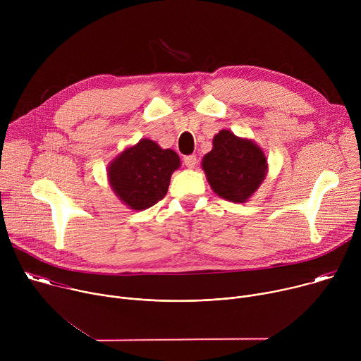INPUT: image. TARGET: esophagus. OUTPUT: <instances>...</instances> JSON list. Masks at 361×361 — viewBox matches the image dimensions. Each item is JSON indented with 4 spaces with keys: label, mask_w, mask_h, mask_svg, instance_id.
I'll use <instances>...</instances> for the list:
<instances>
[{
    "label": "esophagus",
    "mask_w": 361,
    "mask_h": 361,
    "mask_svg": "<svg viewBox=\"0 0 361 361\" xmlns=\"http://www.w3.org/2000/svg\"><path fill=\"white\" fill-rule=\"evenodd\" d=\"M184 164L188 167V169H194V166L197 164V157L195 156H185L184 157Z\"/></svg>",
    "instance_id": "esophagus-1"
}]
</instances>
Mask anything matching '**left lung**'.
<instances>
[{"label":"left lung","instance_id":"obj_1","mask_svg":"<svg viewBox=\"0 0 361 361\" xmlns=\"http://www.w3.org/2000/svg\"><path fill=\"white\" fill-rule=\"evenodd\" d=\"M202 170L220 197L244 202L264 180L267 160L260 147L252 141L221 130L213 140V149L202 159Z\"/></svg>","mask_w":361,"mask_h":361}]
</instances>
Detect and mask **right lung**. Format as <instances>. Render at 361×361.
<instances>
[{
	"label": "right lung",
	"mask_w": 361,
	"mask_h": 361,
	"mask_svg": "<svg viewBox=\"0 0 361 361\" xmlns=\"http://www.w3.org/2000/svg\"><path fill=\"white\" fill-rule=\"evenodd\" d=\"M178 167L176 151L141 140L110 164L109 178L114 192L130 209L145 210L166 197L171 174Z\"/></svg>",
	"instance_id": "obj_1"
}]
</instances>
